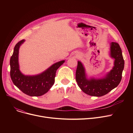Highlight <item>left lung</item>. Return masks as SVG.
<instances>
[{
	"instance_id": "8db88e82",
	"label": "left lung",
	"mask_w": 133,
	"mask_h": 133,
	"mask_svg": "<svg viewBox=\"0 0 133 133\" xmlns=\"http://www.w3.org/2000/svg\"><path fill=\"white\" fill-rule=\"evenodd\" d=\"M110 57L115 59L114 67L101 79L86 77L85 69L80 61L78 62L75 78L78 85L85 93L94 96L107 94L119 84L124 68V61L120 45L115 42L110 43Z\"/></svg>"
}]
</instances>
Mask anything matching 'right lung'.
<instances>
[{"label": "right lung", "mask_w": 133, "mask_h": 133, "mask_svg": "<svg viewBox=\"0 0 133 133\" xmlns=\"http://www.w3.org/2000/svg\"><path fill=\"white\" fill-rule=\"evenodd\" d=\"M22 40L16 45L10 59V76L12 82L20 90L31 96H39L46 93L55 81L56 71L65 60L56 62L45 71L36 75H25L19 70V49L24 43Z\"/></svg>", "instance_id": "right-lung-1"}]
</instances>
